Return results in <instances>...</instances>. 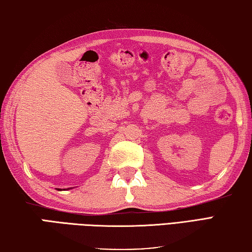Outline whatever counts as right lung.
I'll return each instance as SVG.
<instances>
[{
  "label": "right lung",
  "mask_w": 252,
  "mask_h": 252,
  "mask_svg": "<svg viewBox=\"0 0 252 252\" xmlns=\"http://www.w3.org/2000/svg\"><path fill=\"white\" fill-rule=\"evenodd\" d=\"M58 189V191H61V189Z\"/></svg>",
  "instance_id": "right-lung-1"
}]
</instances>
